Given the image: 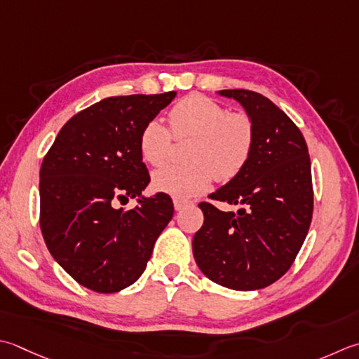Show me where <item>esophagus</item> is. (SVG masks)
Returning a JSON list of instances; mask_svg holds the SVG:
<instances>
[{
  "instance_id": "obj_1",
  "label": "esophagus",
  "mask_w": 359,
  "mask_h": 359,
  "mask_svg": "<svg viewBox=\"0 0 359 359\" xmlns=\"http://www.w3.org/2000/svg\"><path fill=\"white\" fill-rule=\"evenodd\" d=\"M172 203H174V208L177 210H182L184 207H187V205H189V203L191 202H188V201H184V199H179V198H174V201H172Z\"/></svg>"
}]
</instances>
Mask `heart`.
I'll return each instance as SVG.
<instances>
[{
	"label": "heart",
	"mask_w": 359,
	"mask_h": 359,
	"mask_svg": "<svg viewBox=\"0 0 359 359\" xmlns=\"http://www.w3.org/2000/svg\"><path fill=\"white\" fill-rule=\"evenodd\" d=\"M175 138L194 137L185 166H165L152 174V187L174 198H191L205 191L213 180L227 182L240 174L252 156L255 129L241 111H229L212 97L189 95L170 110ZM171 132L151 119L140 132L138 149L152 166L163 165L171 147Z\"/></svg>",
	"instance_id": "heart-1"
}]
</instances>
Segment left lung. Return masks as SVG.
Returning a JSON list of instances; mask_svg holds the SVG:
<instances>
[{"instance_id": "left-lung-1", "label": "left lung", "mask_w": 359, "mask_h": 359, "mask_svg": "<svg viewBox=\"0 0 359 359\" xmlns=\"http://www.w3.org/2000/svg\"><path fill=\"white\" fill-rule=\"evenodd\" d=\"M240 102L255 129L244 170L210 198L243 205L221 212L201 202L203 226L193 255L203 276L235 291L269 286L291 268L313 216L311 161L305 138L283 110L250 90H219Z\"/></svg>"}]
</instances>
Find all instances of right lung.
Returning a JSON list of instances; mask_svg holds the SVG:
<instances>
[{
    "label": "right lung",
    "mask_w": 359,
    "mask_h": 359,
    "mask_svg": "<svg viewBox=\"0 0 359 359\" xmlns=\"http://www.w3.org/2000/svg\"><path fill=\"white\" fill-rule=\"evenodd\" d=\"M111 96L63 126L40 168V229L48 250L77 283L118 292L144 272L154 244L172 219L165 193L149 185L140 132L175 97ZM137 198L126 212L116 200Z\"/></svg>",
    "instance_id": "right-lung-1"
}]
</instances>
